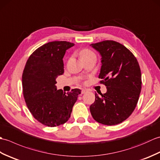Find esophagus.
<instances>
[{
	"instance_id": "34e87169",
	"label": "esophagus",
	"mask_w": 160,
	"mask_h": 160,
	"mask_svg": "<svg viewBox=\"0 0 160 160\" xmlns=\"http://www.w3.org/2000/svg\"><path fill=\"white\" fill-rule=\"evenodd\" d=\"M87 92V91L85 90V89H82V91H81V93L82 94H84V93H85Z\"/></svg>"
}]
</instances>
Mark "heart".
<instances>
[{
    "instance_id": "1",
    "label": "heart",
    "mask_w": 160,
    "mask_h": 160,
    "mask_svg": "<svg viewBox=\"0 0 160 160\" xmlns=\"http://www.w3.org/2000/svg\"><path fill=\"white\" fill-rule=\"evenodd\" d=\"M95 55V53L91 51L89 49H83L80 51V56L81 58V59L83 60L84 58H86L87 57H89L91 56H93Z\"/></svg>"
}]
</instances>
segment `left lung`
I'll list each match as a JSON object with an SVG mask.
<instances>
[{
	"instance_id": "left-lung-1",
	"label": "left lung",
	"mask_w": 160,
	"mask_h": 160,
	"mask_svg": "<svg viewBox=\"0 0 160 160\" xmlns=\"http://www.w3.org/2000/svg\"><path fill=\"white\" fill-rule=\"evenodd\" d=\"M102 56L99 78L107 87L101 96L90 106L91 115L104 125L120 124L130 116L136 107L142 89L139 63L130 50L113 40H104L91 45Z\"/></svg>"
}]
</instances>
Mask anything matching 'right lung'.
Here are the masks:
<instances>
[{"instance_id":"1","label":"right lung","mask_w":160,"mask_h":160,"mask_svg":"<svg viewBox=\"0 0 160 160\" xmlns=\"http://www.w3.org/2000/svg\"><path fill=\"white\" fill-rule=\"evenodd\" d=\"M74 44L53 41L38 47L27 61L22 76V92L30 113L36 120L49 127L68 121L81 91L68 93L57 90L58 76L64 73L62 58Z\"/></svg>"}]
</instances>
